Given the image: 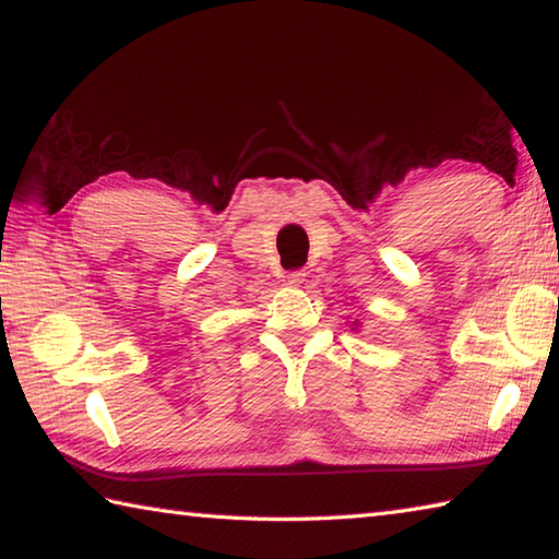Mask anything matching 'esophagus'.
I'll use <instances>...</instances> for the list:
<instances>
[{
    "label": "esophagus",
    "instance_id": "34e87169",
    "mask_svg": "<svg viewBox=\"0 0 559 559\" xmlns=\"http://www.w3.org/2000/svg\"><path fill=\"white\" fill-rule=\"evenodd\" d=\"M305 277H307V272H301V270H297V272H289L287 274V282L292 287H299L301 282H305Z\"/></svg>",
    "mask_w": 559,
    "mask_h": 559
}]
</instances>
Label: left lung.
I'll return each instance as SVG.
<instances>
[{"label": "left lung", "mask_w": 559, "mask_h": 559, "mask_svg": "<svg viewBox=\"0 0 559 559\" xmlns=\"http://www.w3.org/2000/svg\"><path fill=\"white\" fill-rule=\"evenodd\" d=\"M359 324H361L359 319H354V322H352V332H356V329H359Z\"/></svg>", "instance_id": "1"}]
</instances>
